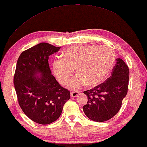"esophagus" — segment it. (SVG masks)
Segmentation results:
<instances>
[{
    "label": "esophagus",
    "instance_id": "esophagus-1",
    "mask_svg": "<svg viewBox=\"0 0 147 147\" xmlns=\"http://www.w3.org/2000/svg\"><path fill=\"white\" fill-rule=\"evenodd\" d=\"M80 92L79 91H74V92L71 93V95L72 97H76L78 94H80Z\"/></svg>",
    "mask_w": 147,
    "mask_h": 147
}]
</instances>
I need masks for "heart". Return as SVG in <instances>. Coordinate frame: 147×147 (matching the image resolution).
Masks as SVG:
<instances>
[{
    "instance_id": "1",
    "label": "heart",
    "mask_w": 147,
    "mask_h": 147,
    "mask_svg": "<svg viewBox=\"0 0 147 147\" xmlns=\"http://www.w3.org/2000/svg\"><path fill=\"white\" fill-rule=\"evenodd\" d=\"M115 53L107 46H73L65 51L62 58L52 63L53 73L62 86H66L75 69L76 76L70 88L76 89L86 85L94 87L103 82L115 65Z\"/></svg>"
}]
</instances>
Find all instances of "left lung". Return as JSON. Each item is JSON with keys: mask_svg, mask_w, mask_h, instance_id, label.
I'll list each match as a JSON object with an SVG mask.
<instances>
[{"mask_svg": "<svg viewBox=\"0 0 147 147\" xmlns=\"http://www.w3.org/2000/svg\"><path fill=\"white\" fill-rule=\"evenodd\" d=\"M116 61L111 76L105 82L84 92L88 100L83 106V111L89 119L95 122H105L115 116L127 95L129 68L120 58Z\"/></svg>", "mask_w": 147, "mask_h": 147, "instance_id": "obj_1", "label": "left lung"}]
</instances>
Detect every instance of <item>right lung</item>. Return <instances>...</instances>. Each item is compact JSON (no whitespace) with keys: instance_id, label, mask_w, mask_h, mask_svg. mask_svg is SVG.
<instances>
[{"instance_id":"obj_1","label":"right lung","mask_w":147,"mask_h":147,"mask_svg":"<svg viewBox=\"0 0 147 147\" xmlns=\"http://www.w3.org/2000/svg\"><path fill=\"white\" fill-rule=\"evenodd\" d=\"M60 48L38 44L21 53L16 65L13 84L18 103L28 118L40 124L55 122L70 99V92L57 82L48 64L49 56Z\"/></svg>"}]
</instances>
